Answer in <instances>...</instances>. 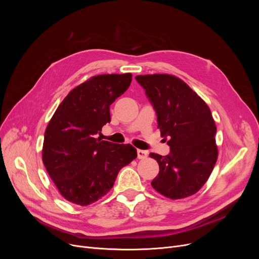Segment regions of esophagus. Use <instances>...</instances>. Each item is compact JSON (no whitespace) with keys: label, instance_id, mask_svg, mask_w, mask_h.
I'll return each instance as SVG.
<instances>
[{"label":"esophagus","instance_id":"34e87169","mask_svg":"<svg viewBox=\"0 0 259 259\" xmlns=\"http://www.w3.org/2000/svg\"><path fill=\"white\" fill-rule=\"evenodd\" d=\"M148 156V151H146V150H141V149H139L138 150V157L140 158V159H144V158H146Z\"/></svg>","mask_w":259,"mask_h":259}]
</instances>
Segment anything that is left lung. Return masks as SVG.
Wrapping results in <instances>:
<instances>
[{"mask_svg": "<svg viewBox=\"0 0 259 259\" xmlns=\"http://www.w3.org/2000/svg\"><path fill=\"white\" fill-rule=\"evenodd\" d=\"M157 115L160 137L168 139L170 153H150L159 172L151 185L171 199L195 194L206 184L219 150L210 108L184 80L170 74L135 76Z\"/></svg>", "mask_w": 259, "mask_h": 259, "instance_id": "8db88e82", "label": "left lung"}]
</instances>
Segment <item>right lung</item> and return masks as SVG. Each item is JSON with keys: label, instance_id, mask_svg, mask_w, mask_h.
<instances>
[{"label": "right lung", "instance_id": "obj_1", "mask_svg": "<svg viewBox=\"0 0 259 259\" xmlns=\"http://www.w3.org/2000/svg\"><path fill=\"white\" fill-rule=\"evenodd\" d=\"M131 73L95 75L72 89L45 131L44 166L64 198L88 206L106 195L118 171L137 158L130 144L95 139L110 122V105L124 93Z\"/></svg>", "mask_w": 259, "mask_h": 259}]
</instances>
